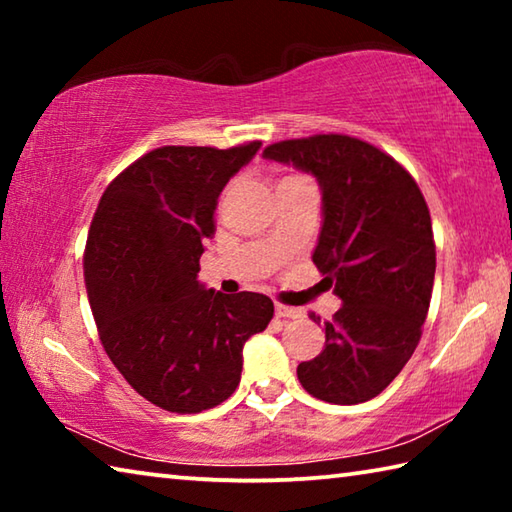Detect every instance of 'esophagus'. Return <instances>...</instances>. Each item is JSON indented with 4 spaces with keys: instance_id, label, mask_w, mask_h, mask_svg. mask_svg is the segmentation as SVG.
<instances>
[{
    "instance_id": "obj_1",
    "label": "esophagus",
    "mask_w": 512,
    "mask_h": 512,
    "mask_svg": "<svg viewBox=\"0 0 512 512\" xmlns=\"http://www.w3.org/2000/svg\"><path fill=\"white\" fill-rule=\"evenodd\" d=\"M275 316L277 318H298L300 311L287 307V305H280V302H275Z\"/></svg>"
}]
</instances>
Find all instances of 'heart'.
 Here are the masks:
<instances>
[{
    "instance_id": "obj_1",
    "label": "heart",
    "mask_w": 512,
    "mask_h": 512,
    "mask_svg": "<svg viewBox=\"0 0 512 512\" xmlns=\"http://www.w3.org/2000/svg\"><path fill=\"white\" fill-rule=\"evenodd\" d=\"M291 178H298V176H287V178H284V180H291Z\"/></svg>"
}]
</instances>
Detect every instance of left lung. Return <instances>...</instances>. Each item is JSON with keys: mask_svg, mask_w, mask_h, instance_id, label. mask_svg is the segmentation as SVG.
Returning a JSON list of instances; mask_svg holds the SVG:
<instances>
[{"mask_svg": "<svg viewBox=\"0 0 512 512\" xmlns=\"http://www.w3.org/2000/svg\"><path fill=\"white\" fill-rule=\"evenodd\" d=\"M264 158L316 176L323 228L314 264L343 302L325 323L323 352L298 366L300 384L323 402H368L400 375L422 336L436 275L427 201L400 162L359 137L284 140Z\"/></svg>", "mask_w": 512, "mask_h": 512, "instance_id": "left-lung-1", "label": "left lung"}]
</instances>
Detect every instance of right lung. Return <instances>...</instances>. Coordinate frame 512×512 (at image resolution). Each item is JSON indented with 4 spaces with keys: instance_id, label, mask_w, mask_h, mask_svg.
Wrapping results in <instances>:
<instances>
[{
    "instance_id": "obj_1",
    "label": "right lung",
    "mask_w": 512,
    "mask_h": 512,
    "mask_svg": "<svg viewBox=\"0 0 512 512\" xmlns=\"http://www.w3.org/2000/svg\"><path fill=\"white\" fill-rule=\"evenodd\" d=\"M259 146H160L121 171L94 212L83 273L101 345L164 411L201 413L228 400L244 343L273 318L262 293L225 296L198 282L219 194Z\"/></svg>"
}]
</instances>
